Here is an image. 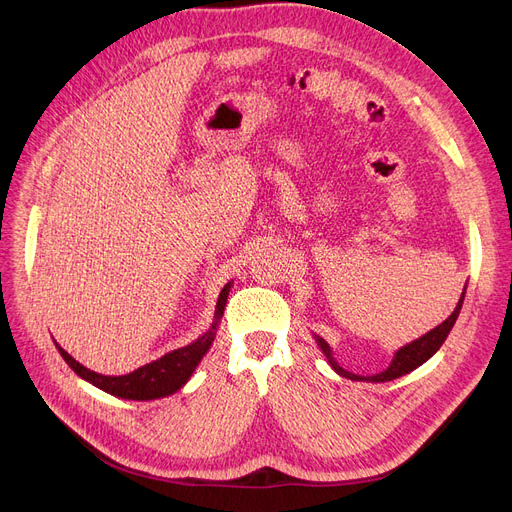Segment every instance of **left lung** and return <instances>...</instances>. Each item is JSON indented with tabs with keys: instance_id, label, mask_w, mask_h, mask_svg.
<instances>
[{
	"instance_id": "8db88e82",
	"label": "left lung",
	"mask_w": 512,
	"mask_h": 512,
	"mask_svg": "<svg viewBox=\"0 0 512 512\" xmlns=\"http://www.w3.org/2000/svg\"><path fill=\"white\" fill-rule=\"evenodd\" d=\"M465 290H467V286L463 288V294H461L459 303H456V309L452 311V315H450L446 321H442L440 326H436L434 330H429V332L423 334L421 338L409 342L407 346L398 348L394 359H392V363H390L384 371L375 373V375H357V373H351V371L342 369V367L336 363V359L332 357L330 344H328L324 338H319V336L315 334L317 346L321 348V353L326 355V359H328V363L332 365V369H334L338 375H342V378L355 380V382H390V380H396V378H400V375H405V373L417 369V367L423 365L429 357L438 353V348H440V346L444 344V340L448 338V334H450V330H452V326H454L456 317H459V313H461V307H463V301H465Z\"/></svg>"
}]
</instances>
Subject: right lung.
Instances as JSON below:
<instances>
[{
    "label": "right lung",
    "mask_w": 512,
    "mask_h": 512,
    "mask_svg": "<svg viewBox=\"0 0 512 512\" xmlns=\"http://www.w3.org/2000/svg\"><path fill=\"white\" fill-rule=\"evenodd\" d=\"M230 286H232V282H228L222 288L220 297H218V305H215L213 324L209 326V330L203 336H199L191 344L176 348V351L164 355L157 361H151L139 369H134L132 373L101 375V373L87 369L85 365H80L76 359H72L58 342H56V348L76 375H80V378L87 380L89 384L97 386L99 390H103L107 394L126 398V400H155V398L170 396V394L178 392L188 380H191L193 371L197 369V365L209 351V346L213 344L215 332H218L220 319L224 315Z\"/></svg>",
    "instance_id": "1"
}]
</instances>
